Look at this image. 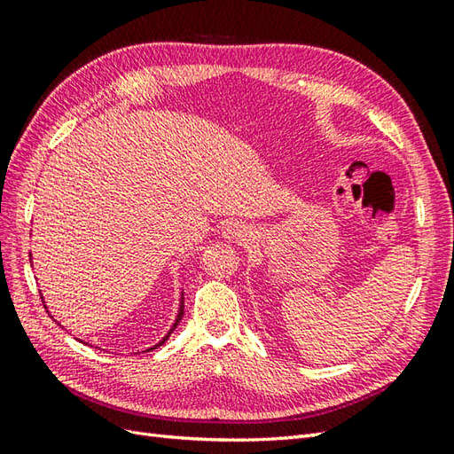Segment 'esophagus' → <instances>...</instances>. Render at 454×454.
<instances>
[{"label": "esophagus", "mask_w": 454, "mask_h": 454, "mask_svg": "<svg viewBox=\"0 0 454 454\" xmlns=\"http://www.w3.org/2000/svg\"><path fill=\"white\" fill-rule=\"evenodd\" d=\"M249 236H252V230L244 222H230L224 228V238L232 239V242H246Z\"/></svg>", "instance_id": "esophagus-1"}]
</instances>
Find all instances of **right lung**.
Instances as JSON below:
<instances>
[{"label": "right lung", "instance_id": "obj_1", "mask_svg": "<svg viewBox=\"0 0 454 454\" xmlns=\"http://www.w3.org/2000/svg\"><path fill=\"white\" fill-rule=\"evenodd\" d=\"M183 308H185V306H183V301H181V306H179V314H177V320H176V324H173V327H171V330H169V333H168L166 337H163V340H161V341H160L158 345H153V347H150V349H156V347H160V345H163V343H166V341H168V337L171 335V332H173V330H176V327H177V324L181 322V317H183ZM150 349H148V351H150Z\"/></svg>", "mask_w": 454, "mask_h": 454}]
</instances>
